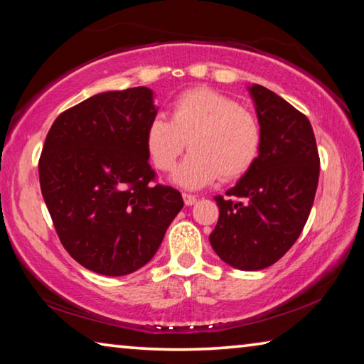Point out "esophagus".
Returning a JSON list of instances; mask_svg holds the SVG:
<instances>
[{"instance_id": "esophagus-1", "label": "esophagus", "mask_w": 364, "mask_h": 364, "mask_svg": "<svg viewBox=\"0 0 364 364\" xmlns=\"http://www.w3.org/2000/svg\"><path fill=\"white\" fill-rule=\"evenodd\" d=\"M183 199H184V204H186V205L189 207V205H194V204H196L197 197L193 196V194H186V193H184V194H183Z\"/></svg>"}]
</instances>
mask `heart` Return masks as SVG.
<instances>
[{
  "instance_id": "1",
  "label": "heart",
  "mask_w": 364,
  "mask_h": 364,
  "mask_svg": "<svg viewBox=\"0 0 364 364\" xmlns=\"http://www.w3.org/2000/svg\"><path fill=\"white\" fill-rule=\"evenodd\" d=\"M189 141L193 152L173 173L186 189H200L223 176H242L260 154L262 128L254 114L218 91L193 88L176 96L171 120L156 115L146 128V149L154 165L170 171Z\"/></svg>"
}]
</instances>
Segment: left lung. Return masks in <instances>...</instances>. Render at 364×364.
Returning <instances> with one entry per match:
<instances>
[{
	"mask_svg": "<svg viewBox=\"0 0 364 364\" xmlns=\"http://www.w3.org/2000/svg\"><path fill=\"white\" fill-rule=\"evenodd\" d=\"M262 128L255 164L226 199L210 234L217 255L232 268L257 271L279 260L297 241L315 200L319 156L310 120L262 85L247 86Z\"/></svg>",
	"mask_w": 364,
	"mask_h": 364,
	"instance_id": "8db88e82",
	"label": "left lung"
}]
</instances>
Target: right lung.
<instances>
[{
    "label": "right lung",
    "instance_id": "right-lung-1",
    "mask_svg": "<svg viewBox=\"0 0 364 364\" xmlns=\"http://www.w3.org/2000/svg\"><path fill=\"white\" fill-rule=\"evenodd\" d=\"M154 91H106L54 120L38 162L41 194L60 242L86 269L125 276L151 260L184 202L154 184L146 128Z\"/></svg>",
    "mask_w": 364,
    "mask_h": 364
}]
</instances>
